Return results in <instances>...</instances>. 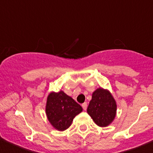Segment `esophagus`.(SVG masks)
<instances>
[{
    "mask_svg": "<svg viewBox=\"0 0 153 153\" xmlns=\"http://www.w3.org/2000/svg\"><path fill=\"white\" fill-rule=\"evenodd\" d=\"M82 107L84 109V110H86V108H87V104L86 102H84V104H82Z\"/></svg>",
    "mask_w": 153,
    "mask_h": 153,
    "instance_id": "obj_1",
    "label": "esophagus"
}]
</instances>
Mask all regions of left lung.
I'll use <instances>...</instances> for the list:
<instances>
[{
    "mask_svg": "<svg viewBox=\"0 0 153 153\" xmlns=\"http://www.w3.org/2000/svg\"><path fill=\"white\" fill-rule=\"evenodd\" d=\"M117 104L108 89L99 87L95 89L87 107V113L98 126L106 127L116 116Z\"/></svg>",
    "mask_w": 153,
    "mask_h": 153,
    "instance_id": "left-lung-1",
    "label": "left lung"
}]
</instances>
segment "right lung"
Listing matches in <instances>:
<instances>
[{
    "mask_svg": "<svg viewBox=\"0 0 153 153\" xmlns=\"http://www.w3.org/2000/svg\"><path fill=\"white\" fill-rule=\"evenodd\" d=\"M45 109L49 122L58 131L68 129L74 118L83 110L80 104L62 90L49 94Z\"/></svg>",
    "mask_w": 153,
    "mask_h": 153,
    "instance_id": "obj_1",
    "label": "right lung"
}]
</instances>
